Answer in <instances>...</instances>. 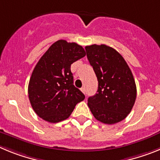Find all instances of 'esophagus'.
<instances>
[{"label": "esophagus", "mask_w": 160, "mask_h": 160, "mask_svg": "<svg viewBox=\"0 0 160 160\" xmlns=\"http://www.w3.org/2000/svg\"><path fill=\"white\" fill-rule=\"evenodd\" d=\"M81 90H82V92L83 94H86V88H85V87H82Z\"/></svg>", "instance_id": "obj_1"}]
</instances>
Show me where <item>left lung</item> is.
Returning a JSON list of instances; mask_svg holds the SVG:
<instances>
[{
  "instance_id": "left-lung-1",
  "label": "left lung",
  "mask_w": 160,
  "mask_h": 160,
  "mask_svg": "<svg viewBox=\"0 0 160 160\" xmlns=\"http://www.w3.org/2000/svg\"><path fill=\"white\" fill-rule=\"evenodd\" d=\"M87 56L97 76V93L89 97L88 107L94 118L106 124L123 120L136 99V85L122 55L106 45L86 46Z\"/></svg>"
}]
</instances>
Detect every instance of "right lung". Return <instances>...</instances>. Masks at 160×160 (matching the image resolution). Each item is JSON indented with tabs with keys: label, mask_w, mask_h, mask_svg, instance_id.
Returning a JSON list of instances; mask_svg holds the SVG:
<instances>
[{
	"label": "right lung",
	"mask_w": 160,
	"mask_h": 160,
	"mask_svg": "<svg viewBox=\"0 0 160 160\" xmlns=\"http://www.w3.org/2000/svg\"><path fill=\"white\" fill-rule=\"evenodd\" d=\"M82 46L58 40L52 45L33 69L28 87L29 99L38 116L55 123L69 118L85 95L73 86L72 63L85 57Z\"/></svg>",
	"instance_id": "add662e5"
}]
</instances>
